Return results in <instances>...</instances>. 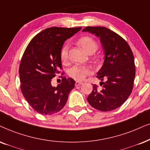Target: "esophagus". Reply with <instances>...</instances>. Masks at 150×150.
Listing matches in <instances>:
<instances>
[{"mask_svg":"<svg viewBox=\"0 0 150 150\" xmlns=\"http://www.w3.org/2000/svg\"><path fill=\"white\" fill-rule=\"evenodd\" d=\"M81 84H82V82H81V81H75V86H79V85H81Z\"/></svg>","mask_w":150,"mask_h":150,"instance_id":"34e87169","label":"esophagus"}]
</instances>
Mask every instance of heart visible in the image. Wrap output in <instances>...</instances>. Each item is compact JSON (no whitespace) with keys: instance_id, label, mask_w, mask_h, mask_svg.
<instances>
[{"instance_id":"heart-1","label":"heart","mask_w":150,"mask_h":150,"mask_svg":"<svg viewBox=\"0 0 150 150\" xmlns=\"http://www.w3.org/2000/svg\"><path fill=\"white\" fill-rule=\"evenodd\" d=\"M78 44L81 47L84 51L88 54H92L98 49V44L93 39L90 37H83L80 38L78 41ZM69 50V45L66 44L62 48L60 56L63 62H66L68 59V53ZM92 69L88 66L75 65L71 67L69 70V75L72 78L81 80L87 75L91 73Z\"/></svg>"}]
</instances>
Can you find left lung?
I'll return each instance as SVG.
<instances>
[{
  "instance_id": "left-lung-1",
  "label": "left lung",
  "mask_w": 150,
  "mask_h": 150,
  "mask_svg": "<svg viewBox=\"0 0 150 150\" xmlns=\"http://www.w3.org/2000/svg\"><path fill=\"white\" fill-rule=\"evenodd\" d=\"M82 32L99 38L105 52L103 65L96 77L106 81H100L102 90L94 85L87 100L95 109L112 111L126 101L133 89L136 75L133 53L125 39L107 28L88 26Z\"/></svg>"
}]
</instances>
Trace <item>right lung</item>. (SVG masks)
Here are the masks:
<instances>
[{"label": "right lung", "instance_id": "1", "mask_svg": "<svg viewBox=\"0 0 150 150\" xmlns=\"http://www.w3.org/2000/svg\"><path fill=\"white\" fill-rule=\"evenodd\" d=\"M81 28H47L36 35L25 50L19 67L21 89L29 105L41 115L59 111L75 86L71 77H63L56 87L51 81L62 69L60 53L64 42Z\"/></svg>", "mask_w": 150, "mask_h": 150}]
</instances>
